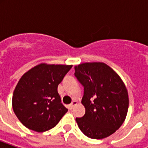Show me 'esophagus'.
<instances>
[{"mask_svg": "<svg viewBox=\"0 0 148 148\" xmlns=\"http://www.w3.org/2000/svg\"><path fill=\"white\" fill-rule=\"evenodd\" d=\"M77 103V102L76 101H74L71 103V104H69V109H70V110H72V109L74 108V106L76 105Z\"/></svg>", "mask_w": 148, "mask_h": 148, "instance_id": "esophagus-1", "label": "esophagus"}]
</instances>
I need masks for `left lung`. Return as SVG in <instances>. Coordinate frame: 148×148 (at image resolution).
<instances>
[{"label": "left lung", "instance_id": "left-lung-1", "mask_svg": "<svg viewBox=\"0 0 148 148\" xmlns=\"http://www.w3.org/2000/svg\"><path fill=\"white\" fill-rule=\"evenodd\" d=\"M74 76L84 87L82 117H76L82 133L92 139L112 134L126 118L129 99L118 74L101 62L84 63L74 67Z\"/></svg>", "mask_w": 148, "mask_h": 148}]
</instances>
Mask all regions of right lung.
<instances>
[{
    "label": "right lung",
    "mask_w": 148,
    "mask_h": 148,
    "mask_svg": "<svg viewBox=\"0 0 148 148\" xmlns=\"http://www.w3.org/2000/svg\"><path fill=\"white\" fill-rule=\"evenodd\" d=\"M72 65L40 64L21 77L14 91V112L24 126L37 132L53 128L67 112L58 92Z\"/></svg>",
    "instance_id": "add662e5"
}]
</instances>
